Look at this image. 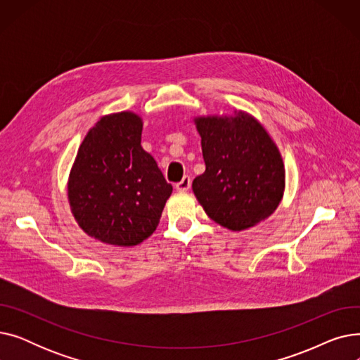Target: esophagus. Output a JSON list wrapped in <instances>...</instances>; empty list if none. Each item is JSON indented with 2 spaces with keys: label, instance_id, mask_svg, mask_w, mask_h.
I'll list each match as a JSON object with an SVG mask.
<instances>
[{
  "label": "esophagus",
  "instance_id": "34e87169",
  "mask_svg": "<svg viewBox=\"0 0 360 360\" xmlns=\"http://www.w3.org/2000/svg\"><path fill=\"white\" fill-rule=\"evenodd\" d=\"M190 186H191V178L188 176V175H185L179 182L175 184V188H176L178 191H186V190H190Z\"/></svg>",
  "mask_w": 360,
  "mask_h": 360
}]
</instances>
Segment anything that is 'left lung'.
<instances>
[{
	"label": "left lung",
	"instance_id": "obj_1",
	"mask_svg": "<svg viewBox=\"0 0 360 360\" xmlns=\"http://www.w3.org/2000/svg\"><path fill=\"white\" fill-rule=\"evenodd\" d=\"M195 122L205 172L193 190L204 212L231 231L267 219L285 191V165L267 131L247 113Z\"/></svg>",
	"mask_w": 360,
	"mask_h": 360
}]
</instances>
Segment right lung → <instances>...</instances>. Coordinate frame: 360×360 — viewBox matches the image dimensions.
Listing matches in <instances>:
<instances>
[{"instance_id":"right-lung-1","label":"right lung","mask_w":360,"mask_h":360,"mask_svg":"<svg viewBox=\"0 0 360 360\" xmlns=\"http://www.w3.org/2000/svg\"><path fill=\"white\" fill-rule=\"evenodd\" d=\"M141 129L132 112L103 117L87 132L71 170L72 214L87 235L106 243L132 247L147 239L172 193L141 147Z\"/></svg>"}]
</instances>
